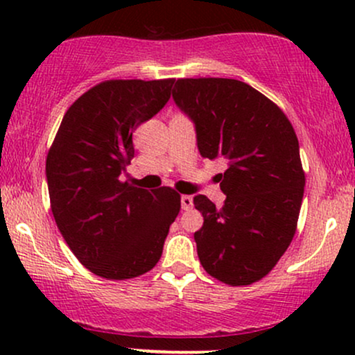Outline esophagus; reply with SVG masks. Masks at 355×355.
I'll use <instances>...</instances> for the list:
<instances>
[{"instance_id": "obj_1", "label": "esophagus", "mask_w": 355, "mask_h": 355, "mask_svg": "<svg viewBox=\"0 0 355 355\" xmlns=\"http://www.w3.org/2000/svg\"><path fill=\"white\" fill-rule=\"evenodd\" d=\"M180 202H182V210H190L191 207H193V198H191L190 195H182Z\"/></svg>"}]
</instances>
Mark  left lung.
<instances>
[{
  "label": "left lung",
  "mask_w": 355,
  "mask_h": 355,
  "mask_svg": "<svg viewBox=\"0 0 355 355\" xmlns=\"http://www.w3.org/2000/svg\"><path fill=\"white\" fill-rule=\"evenodd\" d=\"M172 96L195 126L202 157L229 162L217 175L223 205L193 197L203 215L193 234L200 263L223 284L257 282L291 245L302 205L294 128L275 103L239 80H177Z\"/></svg>",
  "instance_id": "1"
}]
</instances>
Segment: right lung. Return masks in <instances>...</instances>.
I'll return each mask as SVG.
<instances>
[{
    "label": "right lung",
    "mask_w": 355,
    "mask_h": 355,
    "mask_svg": "<svg viewBox=\"0 0 355 355\" xmlns=\"http://www.w3.org/2000/svg\"><path fill=\"white\" fill-rule=\"evenodd\" d=\"M173 80H110L68 108L46 157L56 225L76 259L108 280L133 279L160 260L180 195L121 182L133 132L170 100Z\"/></svg>",
    "instance_id": "1"
}]
</instances>
